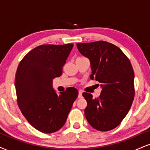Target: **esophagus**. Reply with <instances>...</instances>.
<instances>
[{"label":"esophagus","mask_w":150,"mask_h":150,"mask_svg":"<svg viewBox=\"0 0 150 150\" xmlns=\"http://www.w3.org/2000/svg\"><path fill=\"white\" fill-rule=\"evenodd\" d=\"M82 93H83V91L81 90L79 91V94H78V98H82Z\"/></svg>","instance_id":"1"}]
</instances>
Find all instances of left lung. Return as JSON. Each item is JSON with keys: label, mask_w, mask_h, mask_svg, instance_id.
Here are the masks:
<instances>
[{"label": "left lung", "mask_w": 150, "mask_h": 150, "mask_svg": "<svg viewBox=\"0 0 150 150\" xmlns=\"http://www.w3.org/2000/svg\"><path fill=\"white\" fill-rule=\"evenodd\" d=\"M77 47L90 60V79L99 81L102 88L97 98L88 93H82L87 102L84 109L86 120L98 131L113 129L127 114L134 98L132 64L118 47L107 41L77 43Z\"/></svg>", "instance_id": "1"}]
</instances>
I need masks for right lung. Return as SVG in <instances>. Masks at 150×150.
Listing matches in <instances>:
<instances>
[{
    "label": "right lung",
    "mask_w": 150,
    "mask_h": 150,
    "mask_svg": "<svg viewBox=\"0 0 150 150\" xmlns=\"http://www.w3.org/2000/svg\"><path fill=\"white\" fill-rule=\"evenodd\" d=\"M73 47L72 43L39 45L30 50L17 68V104L28 122L42 133H53L64 125L78 96L74 87L57 95L52 86V79L62 75Z\"/></svg>",
    "instance_id": "1"
}]
</instances>
